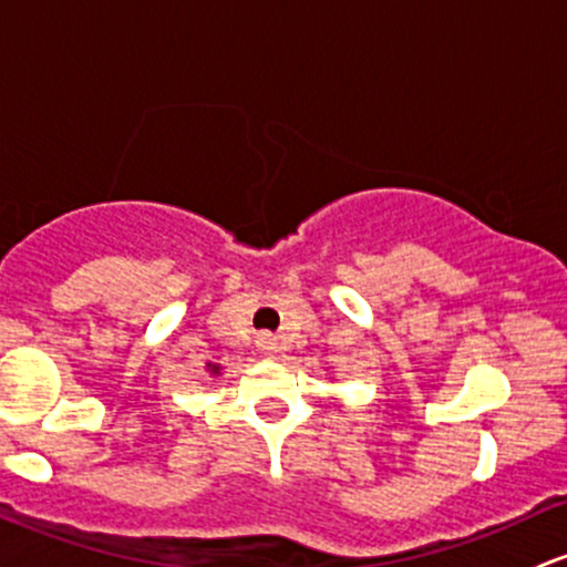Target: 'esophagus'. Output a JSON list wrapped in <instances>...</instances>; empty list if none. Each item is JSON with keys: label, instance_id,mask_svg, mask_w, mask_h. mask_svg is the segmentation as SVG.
Returning a JSON list of instances; mask_svg holds the SVG:
<instances>
[{"label": "esophagus", "instance_id": "34e87169", "mask_svg": "<svg viewBox=\"0 0 567 567\" xmlns=\"http://www.w3.org/2000/svg\"><path fill=\"white\" fill-rule=\"evenodd\" d=\"M258 350L264 352V354H274V352L279 350L277 339H274V336H269V333H264V336H260V339H258Z\"/></svg>", "mask_w": 567, "mask_h": 567}]
</instances>
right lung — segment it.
Returning <instances> with one entry per match:
<instances>
[{"label":"right lung","instance_id":"right-lung-1","mask_svg":"<svg viewBox=\"0 0 567 567\" xmlns=\"http://www.w3.org/2000/svg\"><path fill=\"white\" fill-rule=\"evenodd\" d=\"M207 371L213 377H220V365H217V363H207Z\"/></svg>","mask_w":567,"mask_h":567}]
</instances>
